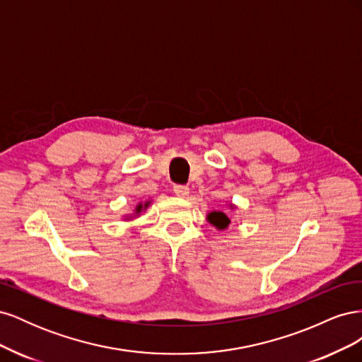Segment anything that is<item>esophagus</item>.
Segmentation results:
<instances>
[{"label":"esophagus","instance_id":"obj_1","mask_svg":"<svg viewBox=\"0 0 362 362\" xmlns=\"http://www.w3.org/2000/svg\"><path fill=\"white\" fill-rule=\"evenodd\" d=\"M173 192H175V194L177 196H180V198H187L189 196V187L187 185H182V184H177V185H173Z\"/></svg>","mask_w":362,"mask_h":362}]
</instances>
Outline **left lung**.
<instances>
[{
    "instance_id": "1",
    "label": "left lung",
    "mask_w": 362,
    "mask_h": 362,
    "mask_svg": "<svg viewBox=\"0 0 362 362\" xmlns=\"http://www.w3.org/2000/svg\"><path fill=\"white\" fill-rule=\"evenodd\" d=\"M208 221H210L218 229L226 228L228 223H229V218L222 211H213V213H210V214H208Z\"/></svg>"
}]
</instances>
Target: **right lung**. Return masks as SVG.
I'll use <instances>...</instances> for the list:
<instances>
[{"mask_svg": "<svg viewBox=\"0 0 362 362\" xmlns=\"http://www.w3.org/2000/svg\"><path fill=\"white\" fill-rule=\"evenodd\" d=\"M140 210H141V204H140V205L136 208V211H140Z\"/></svg>", "mask_w": 362, "mask_h": 362, "instance_id": "1", "label": "right lung"}]
</instances>
